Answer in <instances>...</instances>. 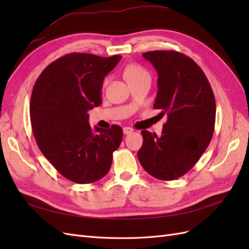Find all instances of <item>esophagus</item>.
<instances>
[{"label":"esophagus","instance_id":"obj_1","mask_svg":"<svg viewBox=\"0 0 249 249\" xmlns=\"http://www.w3.org/2000/svg\"><path fill=\"white\" fill-rule=\"evenodd\" d=\"M132 132H134L133 127H130V126H124V134L127 135V134H131Z\"/></svg>","mask_w":249,"mask_h":249}]
</instances>
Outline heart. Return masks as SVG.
<instances>
[{
  "instance_id": "heart-1",
  "label": "heart",
  "mask_w": 249,
  "mask_h": 249,
  "mask_svg": "<svg viewBox=\"0 0 249 249\" xmlns=\"http://www.w3.org/2000/svg\"><path fill=\"white\" fill-rule=\"evenodd\" d=\"M124 74L125 79L127 80V82H129V84L133 82H137V81H141L144 79H150V74L148 73V71L144 69V67L141 66L138 63L127 64L124 70ZM108 82H109V77L104 78V80L102 82V89L103 90L108 85Z\"/></svg>"
}]
</instances>
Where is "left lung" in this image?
I'll list each match as a JSON object with an SVG mask.
<instances>
[{"mask_svg": "<svg viewBox=\"0 0 249 249\" xmlns=\"http://www.w3.org/2000/svg\"><path fill=\"white\" fill-rule=\"evenodd\" d=\"M142 56L158 72L155 109L167 115L160 137L143 130L138 159L147 173L172 180L189 171L213 137L216 103L205 72L177 51H152Z\"/></svg>", "mask_w": 249, "mask_h": 249, "instance_id": "1", "label": "left lung"}]
</instances>
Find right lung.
<instances>
[{"label":"right lung","instance_id":"right-lung-1","mask_svg":"<svg viewBox=\"0 0 249 249\" xmlns=\"http://www.w3.org/2000/svg\"><path fill=\"white\" fill-rule=\"evenodd\" d=\"M122 56L71 53L49 64L36 80L30 102L33 135L40 152L56 170L77 184L107 175L123 129L88 123V110L102 104V82Z\"/></svg>","mask_w":249,"mask_h":249}]
</instances>
